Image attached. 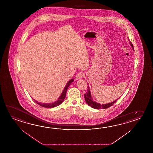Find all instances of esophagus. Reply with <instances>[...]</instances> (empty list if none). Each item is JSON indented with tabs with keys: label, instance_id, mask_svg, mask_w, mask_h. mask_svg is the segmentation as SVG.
Masks as SVG:
<instances>
[{
	"label": "esophagus",
	"instance_id": "34e87169",
	"mask_svg": "<svg viewBox=\"0 0 153 153\" xmlns=\"http://www.w3.org/2000/svg\"><path fill=\"white\" fill-rule=\"evenodd\" d=\"M84 76V74L82 72H79L78 74L76 76V79H79Z\"/></svg>",
	"mask_w": 153,
	"mask_h": 153
}]
</instances>
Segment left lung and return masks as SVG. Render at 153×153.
<instances>
[{
    "label": "left lung",
    "mask_w": 153,
    "mask_h": 153,
    "mask_svg": "<svg viewBox=\"0 0 153 153\" xmlns=\"http://www.w3.org/2000/svg\"><path fill=\"white\" fill-rule=\"evenodd\" d=\"M129 43L130 44V45H131V47L132 48V49L134 50L132 44L131 43L130 41H129ZM84 99H85V101L86 103H87L89 106H91V107H92L93 108L97 109H101V108H102V109L107 108H108L109 107L112 106L115 103V102L119 99L118 98V99L115 100L113 102L108 103H105V104H102L101 105L100 103H97V102L94 101L91 95V91H90V89H89V86L88 87L87 92L84 94Z\"/></svg>",
    "instance_id": "8db88e82"
}]
</instances>
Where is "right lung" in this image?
Listing matches in <instances>:
<instances>
[{"instance_id": "add662e5", "label": "right lung", "mask_w": 153, "mask_h": 153, "mask_svg": "<svg viewBox=\"0 0 153 153\" xmlns=\"http://www.w3.org/2000/svg\"><path fill=\"white\" fill-rule=\"evenodd\" d=\"M74 81V79L73 78L71 79L70 81H69L67 84H66L65 87H64V90L62 91V93L61 94L58 100H57L56 101L54 102L53 103H40V102H39L38 101H36L34 99H33V100L36 103H38V105H40L42 107H46V108H53V107H55L56 106H59V105H60L61 103H62V102L64 101V100L65 99L66 97V91L68 90V88H69L70 85Z\"/></svg>"}]
</instances>
